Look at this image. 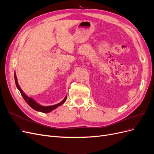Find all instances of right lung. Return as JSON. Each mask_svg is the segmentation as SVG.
Here are the masks:
<instances>
[{"instance_id": "right-lung-1", "label": "right lung", "mask_w": 154, "mask_h": 154, "mask_svg": "<svg viewBox=\"0 0 154 154\" xmlns=\"http://www.w3.org/2000/svg\"><path fill=\"white\" fill-rule=\"evenodd\" d=\"M15 74V84H16V86H17V88L18 90H19L22 96L23 97V98L24 99V100L26 101V103L28 104L31 107V108L32 109H34L35 110L41 112H43V113H49V112H50L53 111V110L58 108V106H61L62 105H63L65 103V102H66V101L67 100V95L66 96V97H64V99L61 102H60V103H58V104H56V105H51V106H43V105H40L38 103H37V102L33 98L29 97L28 96H27L25 94L24 91L22 90V88H20V85H18L15 72V74Z\"/></svg>"}]
</instances>
